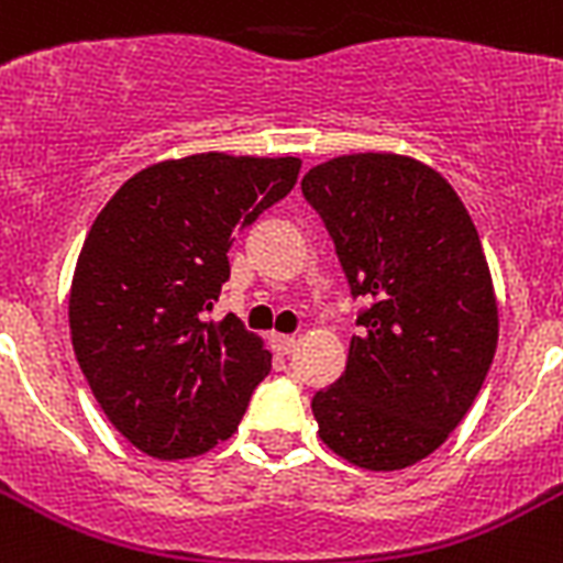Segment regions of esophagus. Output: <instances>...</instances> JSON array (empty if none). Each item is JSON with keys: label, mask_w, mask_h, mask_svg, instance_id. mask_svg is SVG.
<instances>
[{"label": "esophagus", "mask_w": 563, "mask_h": 563, "mask_svg": "<svg viewBox=\"0 0 563 563\" xmlns=\"http://www.w3.org/2000/svg\"><path fill=\"white\" fill-rule=\"evenodd\" d=\"M295 346H297V338H291V335H272V350L277 355L295 353Z\"/></svg>", "instance_id": "34e87169"}]
</instances>
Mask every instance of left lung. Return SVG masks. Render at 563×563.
Returning a JSON list of instances; mask_svg holds the SVG:
<instances>
[{"label":"left lung","mask_w":563,"mask_h":563,"mask_svg":"<svg viewBox=\"0 0 563 563\" xmlns=\"http://www.w3.org/2000/svg\"><path fill=\"white\" fill-rule=\"evenodd\" d=\"M358 309L344 376L314 393L338 456L396 472L433 454L477 399L497 350L479 234L454 187L405 155H341L306 173Z\"/></svg>","instance_id":"obj_1"}]
</instances>
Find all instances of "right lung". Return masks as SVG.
<instances>
[{"instance_id": "1", "label": "right lung", "mask_w": 563, "mask_h": 563, "mask_svg": "<svg viewBox=\"0 0 563 563\" xmlns=\"http://www.w3.org/2000/svg\"><path fill=\"white\" fill-rule=\"evenodd\" d=\"M297 173L291 155H187L135 173L95 219L68 297L71 344L107 419L144 454L185 460L228 440L268 376L263 341L210 312L236 234Z\"/></svg>"}]
</instances>
